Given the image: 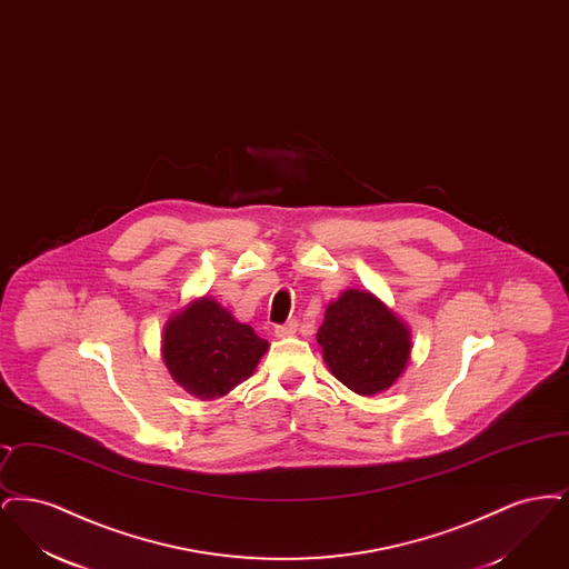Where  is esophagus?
I'll use <instances>...</instances> for the list:
<instances>
[{"mask_svg": "<svg viewBox=\"0 0 569 569\" xmlns=\"http://www.w3.org/2000/svg\"><path fill=\"white\" fill-rule=\"evenodd\" d=\"M297 320H290V322H286V325L274 326V337H277V339H286V337H290V335L297 332Z\"/></svg>", "mask_w": 569, "mask_h": 569, "instance_id": "obj_1", "label": "esophagus"}]
</instances>
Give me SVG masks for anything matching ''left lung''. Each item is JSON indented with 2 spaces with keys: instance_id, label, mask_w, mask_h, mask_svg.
<instances>
[{
  "instance_id": "8db88e82",
  "label": "left lung",
  "mask_w": 569,
  "mask_h": 569,
  "mask_svg": "<svg viewBox=\"0 0 569 569\" xmlns=\"http://www.w3.org/2000/svg\"><path fill=\"white\" fill-rule=\"evenodd\" d=\"M316 339L328 371L362 397L397 383L413 348L409 326L369 290H346L332 300Z\"/></svg>"
}]
</instances>
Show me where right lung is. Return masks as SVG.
<instances>
[{
    "label": "right lung",
    "mask_w": 569,
    "mask_h": 569,
    "mask_svg": "<svg viewBox=\"0 0 569 569\" xmlns=\"http://www.w3.org/2000/svg\"><path fill=\"white\" fill-rule=\"evenodd\" d=\"M267 350L269 341L216 298H193L163 325V365L170 378L200 401L221 399L251 378Z\"/></svg>",
    "instance_id": "obj_1"
}]
</instances>
